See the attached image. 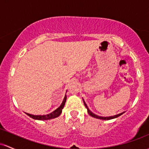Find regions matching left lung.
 <instances>
[{"label": "left lung", "mask_w": 149, "mask_h": 149, "mask_svg": "<svg viewBox=\"0 0 149 149\" xmlns=\"http://www.w3.org/2000/svg\"><path fill=\"white\" fill-rule=\"evenodd\" d=\"M83 101H84V106H86V109H87V112H88V114L91 115V117H93V118H97V119H100V120H111V119H114V118H118V117L120 116V115H123V113H120V114H118V115H113V116H110V117H101V116H98V115H96V114H94V113H93L92 112H91V111H90L89 109H88L87 105L86 104V103H85V101H84V99H83Z\"/></svg>", "instance_id": "obj_1"}]
</instances>
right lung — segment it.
Segmentation results:
<instances>
[{"label": "right lung", "mask_w": 149, "mask_h": 149, "mask_svg": "<svg viewBox=\"0 0 149 149\" xmlns=\"http://www.w3.org/2000/svg\"><path fill=\"white\" fill-rule=\"evenodd\" d=\"M66 99H67V96L65 95V97H64V99H63V102H62L61 106L58 107V108H57L56 110H55L54 111L52 112V113H50V114L43 115H34L29 114V113H26V114L27 115H29L30 118H33V119H34V120H47L53 119V118H57V117H58L61 114L62 110H63V108H64L65 104Z\"/></svg>", "instance_id": "obj_1"}]
</instances>
